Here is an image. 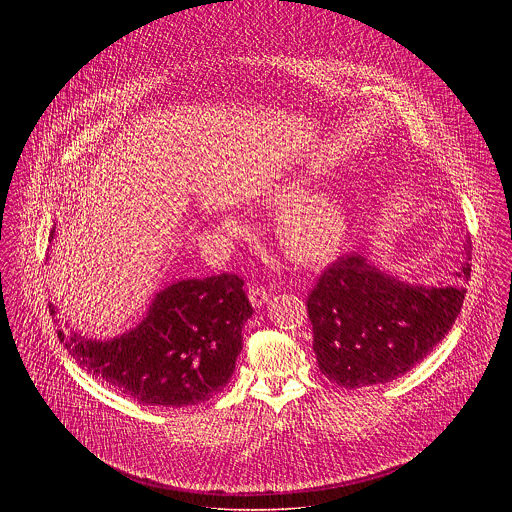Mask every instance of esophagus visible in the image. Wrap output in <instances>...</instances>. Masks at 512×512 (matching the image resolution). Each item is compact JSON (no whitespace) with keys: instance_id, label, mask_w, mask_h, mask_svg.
<instances>
[{"instance_id":"1","label":"esophagus","mask_w":512,"mask_h":512,"mask_svg":"<svg viewBox=\"0 0 512 512\" xmlns=\"http://www.w3.org/2000/svg\"><path fill=\"white\" fill-rule=\"evenodd\" d=\"M248 299H250V303L254 307H262L264 303H268L270 292L266 288H262V286H250L248 288Z\"/></svg>"}]
</instances>
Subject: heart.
I'll use <instances>...</instances> for the list:
<instances>
[{
  "instance_id": "b5f03b06",
  "label": "heart",
  "mask_w": 512,
  "mask_h": 512,
  "mask_svg": "<svg viewBox=\"0 0 512 512\" xmlns=\"http://www.w3.org/2000/svg\"><path fill=\"white\" fill-rule=\"evenodd\" d=\"M309 191L307 181H292L264 197L266 207L286 212L280 215L276 234L282 250L293 262L303 266H321L335 260L351 234L353 215L345 197L333 191ZM222 224L230 232H238L242 222L224 217Z\"/></svg>"
}]
</instances>
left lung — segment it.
Returning <instances> with one entry per match:
<instances>
[{"mask_svg": "<svg viewBox=\"0 0 512 512\" xmlns=\"http://www.w3.org/2000/svg\"><path fill=\"white\" fill-rule=\"evenodd\" d=\"M455 276L469 280L471 264L463 262ZM463 299V286H410L363 254L343 256L307 295L317 365L345 388L390 382L434 351Z\"/></svg>", "mask_w": 512, "mask_h": 512, "instance_id": "8db88e82", "label": "left lung"}]
</instances>
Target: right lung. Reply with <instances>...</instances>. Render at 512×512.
Here are the masks:
<instances>
[{
	"instance_id": "obj_1",
	"label": "right lung",
	"mask_w": 512,
	"mask_h": 512,
	"mask_svg": "<svg viewBox=\"0 0 512 512\" xmlns=\"http://www.w3.org/2000/svg\"><path fill=\"white\" fill-rule=\"evenodd\" d=\"M242 286L226 272L181 280L157 293L144 321L116 339H86L63 325L57 337L76 365L142 406L203 404L228 384L242 351V327L254 311ZM49 311L57 315L53 303Z\"/></svg>"
}]
</instances>
